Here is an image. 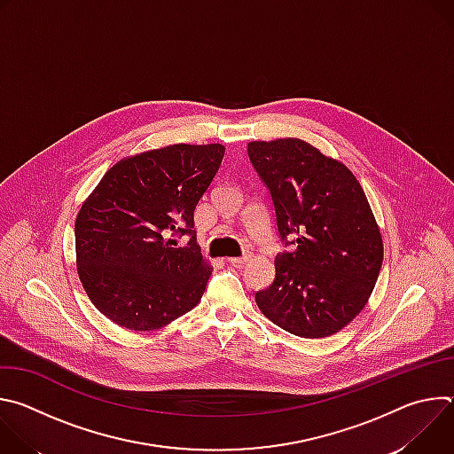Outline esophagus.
<instances>
[{
  "mask_svg": "<svg viewBox=\"0 0 454 454\" xmlns=\"http://www.w3.org/2000/svg\"><path fill=\"white\" fill-rule=\"evenodd\" d=\"M247 261H249V254H244V256H231V258H228V262H230L231 266H235V268H242Z\"/></svg>",
  "mask_w": 454,
  "mask_h": 454,
  "instance_id": "1",
  "label": "esophagus"
}]
</instances>
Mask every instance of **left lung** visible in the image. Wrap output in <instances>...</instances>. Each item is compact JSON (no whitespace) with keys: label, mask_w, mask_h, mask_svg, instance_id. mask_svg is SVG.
I'll return each mask as SVG.
<instances>
[{"label":"left lung","mask_w":454,"mask_h":454,"mask_svg":"<svg viewBox=\"0 0 454 454\" xmlns=\"http://www.w3.org/2000/svg\"><path fill=\"white\" fill-rule=\"evenodd\" d=\"M249 160L268 184L282 239L275 280L254 301L300 338L340 333L366 305L384 256L382 235L361 183L340 160L300 138L249 142Z\"/></svg>","instance_id":"1"}]
</instances>
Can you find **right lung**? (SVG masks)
I'll return each instance as SVG.
<instances>
[{"label": "right lung", "instance_id": "obj_1", "mask_svg": "<svg viewBox=\"0 0 454 454\" xmlns=\"http://www.w3.org/2000/svg\"><path fill=\"white\" fill-rule=\"evenodd\" d=\"M224 145L174 144L116 161L75 219L77 273L91 303L129 331H156L201 301L214 268L193 233V210ZM192 235L179 248L174 234Z\"/></svg>", "mask_w": 454, "mask_h": 454}]
</instances>
